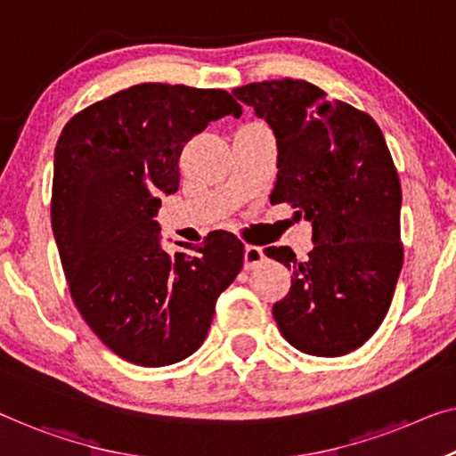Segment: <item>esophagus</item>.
Returning <instances> with one entry per match:
<instances>
[{
  "label": "esophagus",
  "mask_w": 456,
  "mask_h": 456,
  "mask_svg": "<svg viewBox=\"0 0 456 456\" xmlns=\"http://www.w3.org/2000/svg\"><path fill=\"white\" fill-rule=\"evenodd\" d=\"M264 249L257 246H246V254H243V266L246 270H254L264 262Z\"/></svg>",
  "instance_id": "esophagus-1"
}]
</instances>
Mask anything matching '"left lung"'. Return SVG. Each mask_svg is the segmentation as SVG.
<instances>
[{"mask_svg": "<svg viewBox=\"0 0 456 456\" xmlns=\"http://www.w3.org/2000/svg\"><path fill=\"white\" fill-rule=\"evenodd\" d=\"M235 98L270 125L278 147L272 205L289 202L314 227V249L264 254L290 272L289 295L272 307L297 350L344 356L389 311L403 264L402 184L375 120L303 79L241 86Z\"/></svg>", "mask_w": 456, "mask_h": 456, "instance_id": "left-lung-1", "label": "left lung"}]
</instances>
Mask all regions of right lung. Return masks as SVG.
Here are the masks:
<instances>
[{"label":"right lung","instance_id":"1","mask_svg":"<svg viewBox=\"0 0 456 456\" xmlns=\"http://www.w3.org/2000/svg\"><path fill=\"white\" fill-rule=\"evenodd\" d=\"M241 106L225 90L139 84L87 106L54 147L51 223L71 298L114 354L167 366L205 342L243 243L213 231L169 256L153 219L180 184V153Z\"/></svg>","mask_w":456,"mask_h":456}]
</instances>
